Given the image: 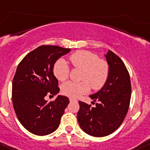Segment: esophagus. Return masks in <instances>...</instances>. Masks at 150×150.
<instances>
[{"label":"esophagus","mask_w":150,"mask_h":150,"mask_svg":"<svg viewBox=\"0 0 150 150\" xmlns=\"http://www.w3.org/2000/svg\"><path fill=\"white\" fill-rule=\"evenodd\" d=\"M69 100H70L71 102H72V101H76V100L75 99H74V98H69Z\"/></svg>","instance_id":"obj_1"}]
</instances>
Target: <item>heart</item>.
Here are the masks:
<instances>
[{
  "label": "heart",
  "instance_id": "b5f03b06",
  "mask_svg": "<svg viewBox=\"0 0 150 150\" xmlns=\"http://www.w3.org/2000/svg\"><path fill=\"white\" fill-rule=\"evenodd\" d=\"M69 60L76 69H82L81 79L83 81L64 83L61 86L64 95L77 98L89 92L90 86L94 90H98L107 82L110 74L109 64L105 60L100 59L97 54L79 50L72 53ZM52 72L57 79L64 81L69 77L70 68L66 60L59 58L53 65Z\"/></svg>",
  "mask_w": 150,
  "mask_h": 150
}]
</instances>
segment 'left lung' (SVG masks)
Returning a JSON list of instances; mask_svg holds the SVG:
<instances>
[{"instance_id":"left-lung-1","label":"left lung","mask_w":150,"mask_h":150,"mask_svg":"<svg viewBox=\"0 0 150 150\" xmlns=\"http://www.w3.org/2000/svg\"><path fill=\"white\" fill-rule=\"evenodd\" d=\"M105 58L110 66L107 82L89 96L97 102L96 106L79 102V124L84 132L95 137H105L118 129L127 114L132 96L130 76L124 63L111 50Z\"/></svg>"}]
</instances>
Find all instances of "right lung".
I'll return each instance as SVG.
<instances>
[{
    "label": "right lung",
    "instance_id": "obj_1",
    "mask_svg": "<svg viewBox=\"0 0 150 150\" xmlns=\"http://www.w3.org/2000/svg\"><path fill=\"white\" fill-rule=\"evenodd\" d=\"M70 51L56 45H41L29 52L19 63L12 81V102L18 121L32 134L45 136L58 128L67 97L53 101L47 95L58 93V81L52 72L55 61Z\"/></svg>",
    "mask_w": 150,
    "mask_h": 150
}]
</instances>
